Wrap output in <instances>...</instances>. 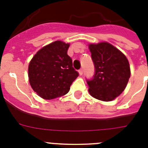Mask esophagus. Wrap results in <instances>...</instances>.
Masks as SVG:
<instances>
[{
    "label": "esophagus",
    "mask_w": 148,
    "mask_h": 148,
    "mask_svg": "<svg viewBox=\"0 0 148 148\" xmlns=\"http://www.w3.org/2000/svg\"><path fill=\"white\" fill-rule=\"evenodd\" d=\"M78 73H79V75H82V74H83V70L81 69V70H78Z\"/></svg>",
    "instance_id": "1"
}]
</instances>
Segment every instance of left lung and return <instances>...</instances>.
<instances>
[{"instance_id":"obj_1","label":"left lung","mask_w":148,"mask_h":148,"mask_svg":"<svg viewBox=\"0 0 148 148\" xmlns=\"http://www.w3.org/2000/svg\"><path fill=\"white\" fill-rule=\"evenodd\" d=\"M88 47L95 68L92 80L87 81L89 92L99 100L113 101L126 88L130 77L129 61L119 49L106 41Z\"/></svg>"}]
</instances>
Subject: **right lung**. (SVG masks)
Here are the masks:
<instances>
[{
    "instance_id": "right-lung-1",
    "label": "right lung",
    "mask_w": 148,
    "mask_h": 148,
    "mask_svg": "<svg viewBox=\"0 0 148 148\" xmlns=\"http://www.w3.org/2000/svg\"><path fill=\"white\" fill-rule=\"evenodd\" d=\"M69 43L56 40L39 49L30 61L28 77L32 90L42 99L66 95L78 73L67 55Z\"/></svg>"
}]
</instances>
